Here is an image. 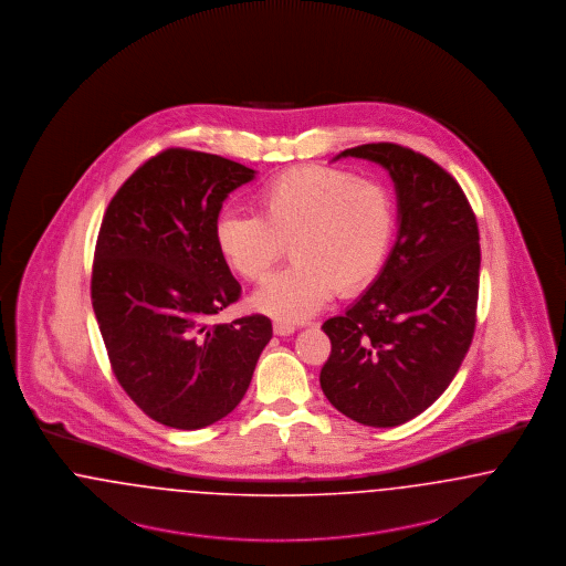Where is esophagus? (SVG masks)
Masks as SVG:
<instances>
[{
	"label": "esophagus",
	"instance_id": "esophagus-1",
	"mask_svg": "<svg viewBox=\"0 0 566 566\" xmlns=\"http://www.w3.org/2000/svg\"><path fill=\"white\" fill-rule=\"evenodd\" d=\"M272 329H274L276 336H292L295 332V325H292V323H283V321H274Z\"/></svg>",
	"mask_w": 566,
	"mask_h": 566
}]
</instances>
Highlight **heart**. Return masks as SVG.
Listing matches in <instances>:
<instances>
[{
  "mask_svg": "<svg viewBox=\"0 0 566 566\" xmlns=\"http://www.w3.org/2000/svg\"><path fill=\"white\" fill-rule=\"evenodd\" d=\"M258 216L226 211L213 239L223 262L262 281L292 247L294 266L276 272L251 297L255 311L283 323L308 319L334 292L353 295L380 274L395 237L391 192L371 179L329 167H302L266 181Z\"/></svg>",
  "mask_w": 566,
  "mask_h": 566,
  "instance_id": "heart-1",
  "label": "heart"
}]
</instances>
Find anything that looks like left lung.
<instances>
[{
    "mask_svg": "<svg viewBox=\"0 0 566 566\" xmlns=\"http://www.w3.org/2000/svg\"><path fill=\"white\" fill-rule=\"evenodd\" d=\"M389 172L397 237L380 274L345 315L323 323L332 355L321 369L329 403L368 427L424 412L468 355L480 285L478 221L440 165L395 144L340 151Z\"/></svg>",
    "mask_w": 566,
    "mask_h": 566,
    "instance_id": "8db88e82",
    "label": "left lung"
}]
</instances>
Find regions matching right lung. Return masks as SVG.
I'll return each instance as SVG.
<instances>
[{"mask_svg":"<svg viewBox=\"0 0 566 566\" xmlns=\"http://www.w3.org/2000/svg\"><path fill=\"white\" fill-rule=\"evenodd\" d=\"M255 172L167 149L124 181L98 230L91 297L112 368L128 397L172 429L228 417L271 343L264 315L213 323L241 295L213 226Z\"/></svg>","mask_w":566,"mask_h":566,"instance_id":"add662e5","label":"right lung"}]
</instances>
